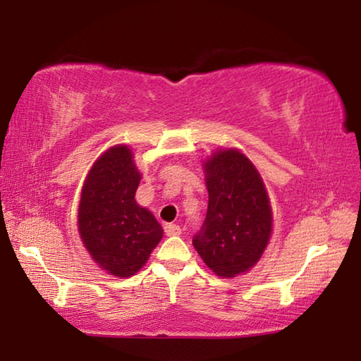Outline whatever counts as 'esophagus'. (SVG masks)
<instances>
[{
    "mask_svg": "<svg viewBox=\"0 0 361 361\" xmlns=\"http://www.w3.org/2000/svg\"><path fill=\"white\" fill-rule=\"evenodd\" d=\"M164 229H166L167 235H180L181 234V228L178 224H166L164 226Z\"/></svg>",
    "mask_w": 361,
    "mask_h": 361,
    "instance_id": "1",
    "label": "esophagus"
}]
</instances>
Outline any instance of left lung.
Returning <instances> with one entry per match:
<instances>
[{"label":"left lung","mask_w":361,"mask_h":361,"mask_svg":"<svg viewBox=\"0 0 361 361\" xmlns=\"http://www.w3.org/2000/svg\"><path fill=\"white\" fill-rule=\"evenodd\" d=\"M204 167L209 209L192 245L218 277H235L250 271L267 247L271 202L259 172L240 151H216Z\"/></svg>","instance_id":"obj_1"}]
</instances>
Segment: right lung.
<instances>
[{"instance_id": "obj_1", "label": "right lung", "mask_w": 361, "mask_h": 361, "mask_svg": "<svg viewBox=\"0 0 361 361\" xmlns=\"http://www.w3.org/2000/svg\"><path fill=\"white\" fill-rule=\"evenodd\" d=\"M140 180L132 151L118 145L97 159L82 186L79 235L97 264L116 277L135 276L164 234L152 213L137 204Z\"/></svg>"}]
</instances>
